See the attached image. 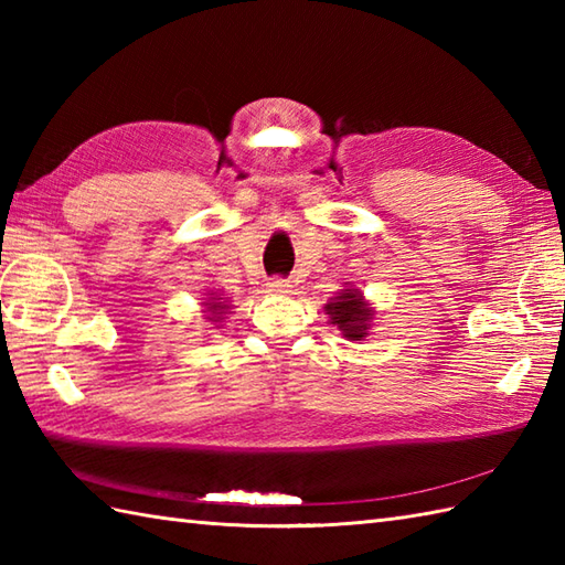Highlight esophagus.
Listing matches in <instances>:
<instances>
[{
  "mask_svg": "<svg viewBox=\"0 0 565 565\" xmlns=\"http://www.w3.org/2000/svg\"><path fill=\"white\" fill-rule=\"evenodd\" d=\"M269 291H274V294H289L291 291V281L284 279V276H274V279H269Z\"/></svg>",
  "mask_w": 565,
  "mask_h": 565,
  "instance_id": "34e87169",
  "label": "esophagus"
}]
</instances>
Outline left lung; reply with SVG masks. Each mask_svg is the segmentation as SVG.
Listing matches in <instances>:
<instances>
[{
    "mask_svg": "<svg viewBox=\"0 0 565 565\" xmlns=\"http://www.w3.org/2000/svg\"><path fill=\"white\" fill-rule=\"evenodd\" d=\"M328 316L350 340H362L371 322V310L356 289H344L332 303H328Z\"/></svg>",
    "mask_w": 565,
    "mask_h": 565,
    "instance_id": "obj_1",
    "label": "left lung"
}]
</instances>
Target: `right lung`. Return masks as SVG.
Here are the masks:
<instances>
[{"label":"right lung","mask_w":565,"mask_h":565,"mask_svg":"<svg viewBox=\"0 0 565 565\" xmlns=\"http://www.w3.org/2000/svg\"><path fill=\"white\" fill-rule=\"evenodd\" d=\"M206 308H209L211 313H213V316H209V320H213V318H223L221 313H225V308H227V306H225V303H221V298H213V301H209V303H206Z\"/></svg>","instance_id":"1"}]
</instances>
